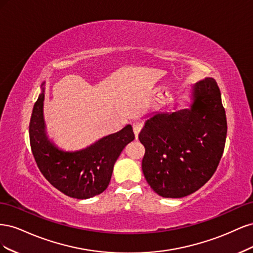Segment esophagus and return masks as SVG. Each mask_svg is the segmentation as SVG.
I'll list each match as a JSON object with an SVG mask.
<instances>
[{
	"label": "esophagus",
	"mask_w": 253,
	"mask_h": 253,
	"mask_svg": "<svg viewBox=\"0 0 253 253\" xmlns=\"http://www.w3.org/2000/svg\"><path fill=\"white\" fill-rule=\"evenodd\" d=\"M142 126H143V125L141 124V122H138V121H137V122H134V124H133V131H134L135 138H136V139L138 138V134L140 133Z\"/></svg>",
	"instance_id": "1"
}]
</instances>
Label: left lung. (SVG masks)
<instances>
[{"label":"left lung","mask_w":253,"mask_h":253,"mask_svg":"<svg viewBox=\"0 0 253 253\" xmlns=\"http://www.w3.org/2000/svg\"><path fill=\"white\" fill-rule=\"evenodd\" d=\"M226 136L220 91L216 81L207 77L188 88L187 99H175L145 120L138 138L145 149L141 168L150 187L166 198L194 193L216 171Z\"/></svg>","instance_id":"left-lung-1"}]
</instances>
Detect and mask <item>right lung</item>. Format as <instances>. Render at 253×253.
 <instances>
[{"instance_id": "right-lung-1", "label": "right lung", "mask_w": 253, "mask_h": 253, "mask_svg": "<svg viewBox=\"0 0 253 253\" xmlns=\"http://www.w3.org/2000/svg\"><path fill=\"white\" fill-rule=\"evenodd\" d=\"M44 98L45 82L29 124L30 147L41 173L53 187L77 200H87L102 193L109 186L114 165L122 150L135 138L132 126L126 125L84 149L66 151L47 135Z\"/></svg>"}]
</instances>
